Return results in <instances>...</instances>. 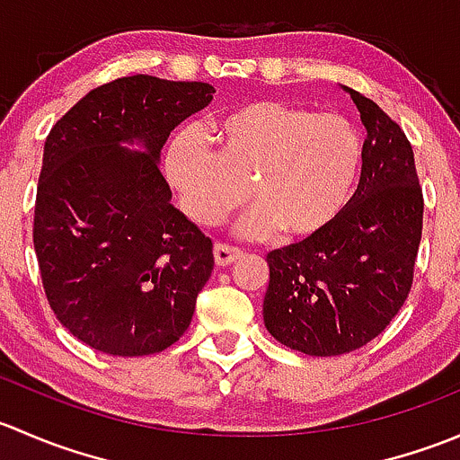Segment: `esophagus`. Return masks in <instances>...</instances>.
<instances>
[{
  "instance_id": "esophagus-1",
  "label": "esophagus",
  "mask_w": 460,
  "mask_h": 460,
  "mask_svg": "<svg viewBox=\"0 0 460 460\" xmlns=\"http://www.w3.org/2000/svg\"><path fill=\"white\" fill-rule=\"evenodd\" d=\"M213 258H216L217 267H229V264L238 262V260L243 258V252H240L238 247H231V244L217 243L216 247H213Z\"/></svg>"
}]
</instances>
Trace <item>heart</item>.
I'll list each match as a JSON object with an SVG mask.
<instances>
[{"label":"heart","instance_id":"obj_1","mask_svg":"<svg viewBox=\"0 0 460 460\" xmlns=\"http://www.w3.org/2000/svg\"><path fill=\"white\" fill-rule=\"evenodd\" d=\"M207 137L187 128L171 137L164 171L184 213L217 225L249 198V234L312 238L349 200L363 166V140L349 118L285 102H252L213 119Z\"/></svg>","mask_w":460,"mask_h":460}]
</instances>
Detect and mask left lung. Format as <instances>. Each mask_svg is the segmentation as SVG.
<instances>
[{
    "label": "left lung",
    "mask_w": 460,
    "mask_h": 460,
    "mask_svg": "<svg viewBox=\"0 0 460 460\" xmlns=\"http://www.w3.org/2000/svg\"><path fill=\"white\" fill-rule=\"evenodd\" d=\"M367 128L360 182L324 231L267 256L264 327L307 356H341L385 332L405 305L423 235V189L402 128L345 88Z\"/></svg>",
    "instance_id": "8db88e82"
}]
</instances>
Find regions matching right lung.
<instances>
[{
	"label": "right lung",
	"instance_id": "1",
	"mask_svg": "<svg viewBox=\"0 0 460 460\" xmlns=\"http://www.w3.org/2000/svg\"><path fill=\"white\" fill-rule=\"evenodd\" d=\"M213 93L207 82L118 77L46 137L32 244L50 309L93 349L157 354L191 324L213 243L171 204L160 151ZM136 139L144 152L121 146Z\"/></svg>",
	"mask_w": 460,
	"mask_h": 460
}]
</instances>
